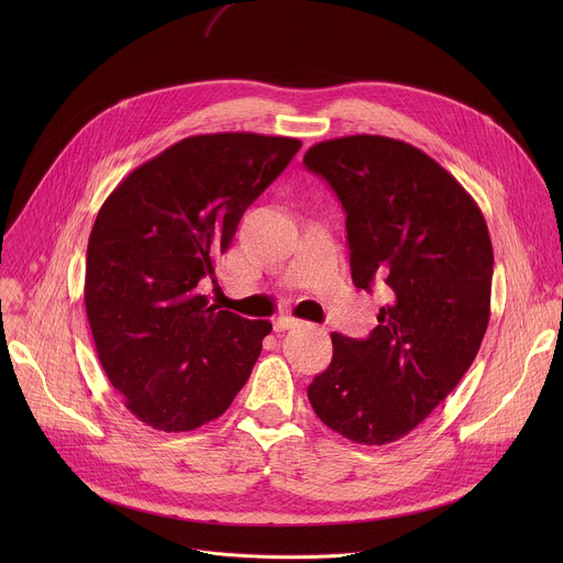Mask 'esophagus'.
<instances>
[{
    "label": "esophagus",
    "mask_w": 563,
    "mask_h": 563,
    "mask_svg": "<svg viewBox=\"0 0 563 563\" xmlns=\"http://www.w3.org/2000/svg\"><path fill=\"white\" fill-rule=\"evenodd\" d=\"M298 323H300V320L294 318V316H278V318H274V330L276 332H285V330H289V328H294Z\"/></svg>",
    "instance_id": "1"
}]
</instances>
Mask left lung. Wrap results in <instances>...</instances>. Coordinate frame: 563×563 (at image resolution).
Listing matches in <instances>:
<instances>
[{"mask_svg": "<svg viewBox=\"0 0 563 563\" xmlns=\"http://www.w3.org/2000/svg\"><path fill=\"white\" fill-rule=\"evenodd\" d=\"M347 218L352 280L389 302L365 339L332 334V363L307 387L316 417L363 445L410 434L459 385L490 320L493 243L474 198L421 148L385 135L313 144Z\"/></svg>", "mask_w": 563, "mask_h": 563, "instance_id": "1", "label": "left lung"}]
</instances>
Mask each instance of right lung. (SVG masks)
I'll use <instances>...</instances> for the list:
<instances>
[{
  "label": "right lung",
  "instance_id": "add662e5",
  "mask_svg": "<svg viewBox=\"0 0 563 563\" xmlns=\"http://www.w3.org/2000/svg\"><path fill=\"white\" fill-rule=\"evenodd\" d=\"M300 144L240 131L191 135L133 169L98 211L87 316L104 374L144 426L196 430L247 383L272 323L211 305L200 283Z\"/></svg>",
  "mask_w": 563,
  "mask_h": 563
}]
</instances>
